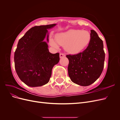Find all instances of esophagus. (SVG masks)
<instances>
[{
  "label": "esophagus",
  "instance_id": "1",
  "mask_svg": "<svg viewBox=\"0 0 120 120\" xmlns=\"http://www.w3.org/2000/svg\"><path fill=\"white\" fill-rule=\"evenodd\" d=\"M65 56H66V55H65V54H64V53H60V58L64 57H65Z\"/></svg>",
  "mask_w": 120,
  "mask_h": 120
}]
</instances>
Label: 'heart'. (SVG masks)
I'll use <instances>...</instances> for the list:
<instances>
[{
    "mask_svg": "<svg viewBox=\"0 0 120 120\" xmlns=\"http://www.w3.org/2000/svg\"><path fill=\"white\" fill-rule=\"evenodd\" d=\"M90 38L88 31L70 30L57 34L56 41L59 45L64 46L67 52L75 53L82 51L89 45ZM57 43L53 39L50 40V45L56 49L59 48Z\"/></svg>",
    "mask_w": 120,
    "mask_h": 120,
    "instance_id": "obj_1",
    "label": "heart"
}]
</instances>
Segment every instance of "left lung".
<instances>
[{"mask_svg": "<svg viewBox=\"0 0 120 120\" xmlns=\"http://www.w3.org/2000/svg\"><path fill=\"white\" fill-rule=\"evenodd\" d=\"M91 38L88 46L82 52L67 55L68 74L71 81L82 86L92 84L103 71L105 54L103 42L97 32L90 30Z\"/></svg>", "mask_w": 120, "mask_h": 120, "instance_id": "obj_1", "label": "left lung"}]
</instances>
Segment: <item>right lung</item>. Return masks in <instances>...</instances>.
<instances>
[{
    "instance_id": "add662e5",
    "label": "right lung",
    "mask_w": 120,
    "mask_h": 120,
    "mask_svg": "<svg viewBox=\"0 0 120 120\" xmlns=\"http://www.w3.org/2000/svg\"><path fill=\"white\" fill-rule=\"evenodd\" d=\"M56 24L35 26L30 29L18 42L14 53L16 73L25 84L31 87L46 84L52 75V69L59 62L60 54L49 52L48 30Z\"/></svg>"
}]
</instances>
